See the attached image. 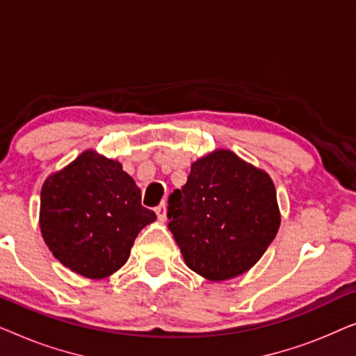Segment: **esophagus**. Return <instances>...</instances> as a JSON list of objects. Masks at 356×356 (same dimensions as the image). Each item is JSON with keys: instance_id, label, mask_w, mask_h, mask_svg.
Here are the masks:
<instances>
[{"instance_id": "34e87169", "label": "esophagus", "mask_w": 356, "mask_h": 356, "mask_svg": "<svg viewBox=\"0 0 356 356\" xmlns=\"http://www.w3.org/2000/svg\"><path fill=\"white\" fill-rule=\"evenodd\" d=\"M155 213H157L160 222L167 220V206H165V202H162L160 206L155 207Z\"/></svg>"}]
</instances>
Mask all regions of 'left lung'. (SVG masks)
Wrapping results in <instances>:
<instances>
[{
    "instance_id": "8db88e82",
    "label": "left lung",
    "mask_w": 356,
    "mask_h": 356,
    "mask_svg": "<svg viewBox=\"0 0 356 356\" xmlns=\"http://www.w3.org/2000/svg\"><path fill=\"white\" fill-rule=\"evenodd\" d=\"M167 216L186 266L213 282L250 270L280 227L269 175L225 149L191 165L186 184L170 194Z\"/></svg>"
}]
</instances>
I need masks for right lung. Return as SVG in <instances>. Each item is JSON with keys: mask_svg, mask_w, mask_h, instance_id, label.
<instances>
[{"mask_svg": "<svg viewBox=\"0 0 356 356\" xmlns=\"http://www.w3.org/2000/svg\"><path fill=\"white\" fill-rule=\"evenodd\" d=\"M157 216L120 162L86 150L50 175L40 194V230L63 266L89 279L123 267L136 236Z\"/></svg>", "mask_w": 356, "mask_h": 356, "instance_id": "obj_1", "label": "right lung"}]
</instances>
